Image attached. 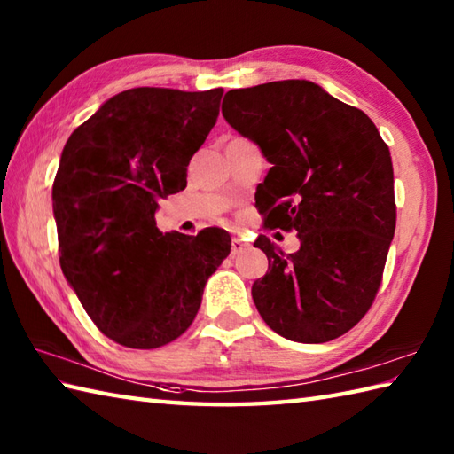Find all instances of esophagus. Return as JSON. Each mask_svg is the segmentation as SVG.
I'll list each match as a JSON object with an SVG mask.
<instances>
[{
    "label": "esophagus",
    "instance_id": "1",
    "mask_svg": "<svg viewBox=\"0 0 454 454\" xmlns=\"http://www.w3.org/2000/svg\"><path fill=\"white\" fill-rule=\"evenodd\" d=\"M247 247H249V246L244 242V239H239V238H232V255H239V254H244Z\"/></svg>",
    "mask_w": 454,
    "mask_h": 454
}]
</instances>
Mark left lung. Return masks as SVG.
<instances>
[{
	"label": "left lung",
	"instance_id": "8db88e82",
	"mask_svg": "<svg viewBox=\"0 0 454 454\" xmlns=\"http://www.w3.org/2000/svg\"><path fill=\"white\" fill-rule=\"evenodd\" d=\"M222 114L271 163L255 192L265 226L301 239L294 254L255 239L269 259L252 286L257 312L291 341H332L382 281L396 228L390 150L363 111L308 80L228 91Z\"/></svg>",
	"mask_w": 454,
	"mask_h": 454
}]
</instances>
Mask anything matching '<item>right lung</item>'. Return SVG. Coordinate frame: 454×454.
I'll list each match as a JSON object with an SVG mask.
<instances>
[{"instance_id": "add662e5", "label": "right lung", "mask_w": 454, "mask_h": 454, "mask_svg": "<svg viewBox=\"0 0 454 454\" xmlns=\"http://www.w3.org/2000/svg\"><path fill=\"white\" fill-rule=\"evenodd\" d=\"M222 93L121 91L62 150L52 185L62 273L95 325L124 347L177 340L232 247L226 230L163 234L153 218L160 199L185 189Z\"/></svg>"}]
</instances>
